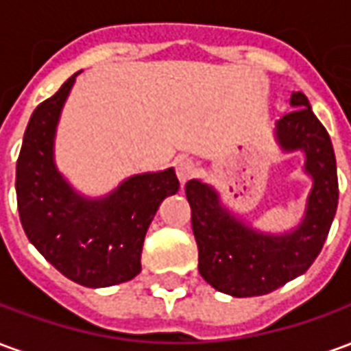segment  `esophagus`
Instances as JSON below:
<instances>
[{"label": "esophagus", "instance_id": "34e87169", "mask_svg": "<svg viewBox=\"0 0 351 351\" xmlns=\"http://www.w3.org/2000/svg\"><path fill=\"white\" fill-rule=\"evenodd\" d=\"M195 175V165L191 160H178L176 161V176L180 184H186L191 176Z\"/></svg>", "mask_w": 351, "mask_h": 351}]
</instances>
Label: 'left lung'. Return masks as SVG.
<instances>
[{
  "mask_svg": "<svg viewBox=\"0 0 351 351\" xmlns=\"http://www.w3.org/2000/svg\"><path fill=\"white\" fill-rule=\"evenodd\" d=\"M293 110L274 123L282 152L304 154V175L312 178L301 221L286 233H267L244 223L221 203L210 184H186L191 229L201 276L221 293L258 297L301 276L314 263L339 205L337 160L329 133L312 112L306 95L291 93Z\"/></svg>",
  "mask_w": 351,
  "mask_h": 351,
  "instance_id": "8db88e82",
  "label": "left lung"
}]
</instances>
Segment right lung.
Wrapping results in <instances>:
<instances>
[{
  "label": "right lung",
  "instance_id": "obj_1",
  "mask_svg": "<svg viewBox=\"0 0 351 351\" xmlns=\"http://www.w3.org/2000/svg\"><path fill=\"white\" fill-rule=\"evenodd\" d=\"M79 73L27 122L16 161V201L22 228L43 258L80 286L108 287L141 272L146 231L161 201L180 184L169 167L130 176L103 197H86L65 180L54 161V138Z\"/></svg>",
  "mask_w": 351,
  "mask_h": 351
}]
</instances>
